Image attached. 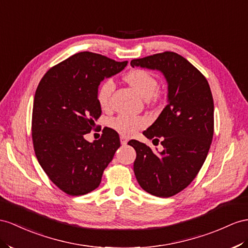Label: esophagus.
Here are the masks:
<instances>
[{
  "mask_svg": "<svg viewBox=\"0 0 248 248\" xmlns=\"http://www.w3.org/2000/svg\"><path fill=\"white\" fill-rule=\"evenodd\" d=\"M120 142H122L123 145H125L128 143V138H125L124 136H120Z\"/></svg>",
  "mask_w": 248,
  "mask_h": 248,
  "instance_id": "1",
  "label": "esophagus"
}]
</instances>
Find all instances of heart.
Masks as SVG:
<instances>
[{"label": "heart", "instance_id": "heart-1", "mask_svg": "<svg viewBox=\"0 0 248 248\" xmlns=\"http://www.w3.org/2000/svg\"><path fill=\"white\" fill-rule=\"evenodd\" d=\"M126 82L135 89L143 98H150L155 94L158 88V80L155 76L144 69H134L125 75ZM115 89L112 79H106L99 85L96 92V100L103 110H108L111 107V96ZM109 125L120 135L131 137L137 131L147 125V120L141 116L120 114L112 118Z\"/></svg>", "mask_w": 248, "mask_h": 248}]
</instances>
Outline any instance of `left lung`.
Here are the masks:
<instances>
[{
	"label": "left lung",
	"instance_id": "8db88e82",
	"mask_svg": "<svg viewBox=\"0 0 248 248\" xmlns=\"http://www.w3.org/2000/svg\"><path fill=\"white\" fill-rule=\"evenodd\" d=\"M131 66L157 69L166 76L169 104L143 135L160 141L154 153L137 140L134 173L145 192L168 198L185 189L204 163L214 135V100L208 82L198 69L172 51L131 61ZM153 140V141H154Z\"/></svg>",
	"mask_w": 248,
	"mask_h": 248
}]
</instances>
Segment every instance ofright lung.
<instances>
[{"label": "right lung", "instance_id": "obj_1", "mask_svg": "<svg viewBox=\"0 0 248 248\" xmlns=\"http://www.w3.org/2000/svg\"><path fill=\"white\" fill-rule=\"evenodd\" d=\"M126 63L79 52L50 68L36 88L31 123L35 156L49 179L70 196L96 188L120 147L117 132L110 128L92 143L85 135L101 115L96 100L100 81Z\"/></svg>", "mask_w": 248, "mask_h": 248}]
</instances>
